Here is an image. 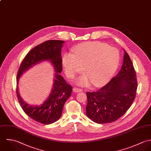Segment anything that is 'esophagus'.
<instances>
[{"label": "esophagus", "instance_id": "esophagus-1", "mask_svg": "<svg viewBox=\"0 0 151 151\" xmlns=\"http://www.w3.org/2000/svg\"><path fill=\"white\" fill-rule=\"evenodd\" d=\"M73 91L76 93H78V92H81L82 91V89H79V88H74L73 89Z\"/></svg>", "mask_w": 151, "mask_h": 151}]
</instances>
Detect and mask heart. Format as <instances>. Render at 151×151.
<instances>
[{
    "mask_svg": "<svg viewBox=\"0 0 151 151\" xmlns=\"http://www.w3.org/2000/svg\"><path fill=\"white\" fill-rule=\"evenodd\" d=\"M120 52L114 47L99 42H86L78 44L73 54H66L62 60L68 77L73 78L82 70L85 72L76 83L88 86L91 82L96 87L107 83L116 71L120 62Z\"/></svg>",
    "mask_w": 151,
    "mask_h": 151,
    "instance_id": "obj_1",
    "label": "heart"
}]
</instances>
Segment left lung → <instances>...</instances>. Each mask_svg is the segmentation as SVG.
Listing matches in <instances>:
<instances>
[{"mask_svg":"<svg viewBox=\"0 0 151 151\" xmlns=\"http://www.w3.org/2000/svg\"><path fill=\"white\" fill-rule=\"evenodd\" d=\"M137 89L135 70L124 50L123 63L117 75L99 91L86 93L87 116L98 124H107L118 120L132 105Z\"/></svg>","mask_w":151,"mask_h":151,"instance_id":"left-lung-1","label":"left lung"}]
</instances>
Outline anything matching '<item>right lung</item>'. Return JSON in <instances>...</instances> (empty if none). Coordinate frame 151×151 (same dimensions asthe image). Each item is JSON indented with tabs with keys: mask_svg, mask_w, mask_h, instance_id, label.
Returning <instances> with one entry per match:
<instances>
[{
	"mask_svg": "<svg viewBox=\"0 0 151 151\" xmlns=\"http://www.w3.org/2000/svg\"><path fill=\"white\" fill-rule=\"evenodd\" d=\"M64 42L62 40H48L35 47L21 63L17 75L16 93L22 109L31 119L45 125L52 124L60 119L63 106L72 93V87L60 74L62 70L61 49ZM44 60H50L55 68L56 73L53 89L43 104L30 106L19 95L18 88L19 79L33 65Z\"/></svg>",
	"mask_w": 151,
	"mask_h": 151,
	"instance_id": "obj_1",
	"label": "right lung"
}]
</instances>
